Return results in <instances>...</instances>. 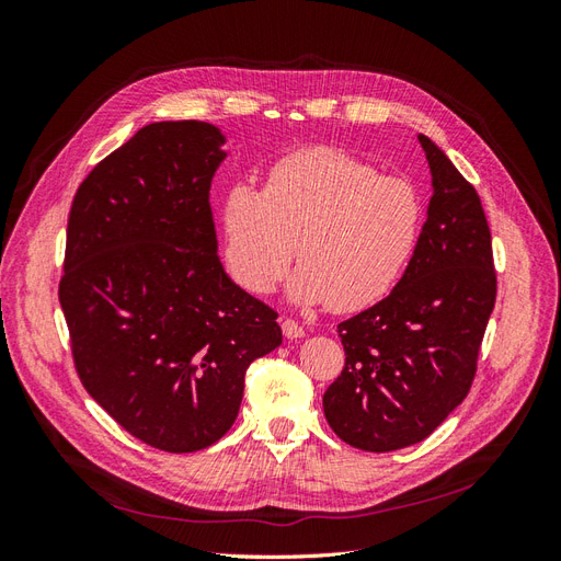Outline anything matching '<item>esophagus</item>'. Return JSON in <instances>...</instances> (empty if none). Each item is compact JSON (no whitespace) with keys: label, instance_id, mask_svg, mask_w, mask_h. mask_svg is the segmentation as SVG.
Here are the masks:
<instances>
[{"label":"esophagus","instance_id":"34e87169","mask_svg":"<svg viewBox=\"0 0 561 561\" xmlns=\"http://www.w3.org/2000/svg\"><path fill=\"white\" fill-rule=\"evenodd\" d=\"M280 328H283V334H285V339H301L304 334V328L299 325V322H295V320H290V318H285L283 322H280Z\"/></svg>","mask_w":561,"mask_h":561}]
</instances>
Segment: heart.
Segmentation results:
<instances>
[{"instance_id": "obj_1", "label": "heart", "mask_w": 561, "mask_h": 561, "mask_svg": "<svg viewBox=\"0 0 561 561\" xmlns=\"http://www.w3.org/2000/svg\"><path fill=\"white\" fill-rule=\"evenodd\" d=\"M423 203L402 178L332 147L299 149L268 168L264 192L236 182L222 203V257L252 295H268L295 257L287 295L360 311L393 290L421 239Z\"/></svg>"}]
</instances>
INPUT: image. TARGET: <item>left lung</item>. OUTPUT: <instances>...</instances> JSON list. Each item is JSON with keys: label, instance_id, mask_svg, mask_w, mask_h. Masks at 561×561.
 Here are the masks:
<instances>
[{"label": "left lung", "instance_id": "1", "mask_svg": "<svg viewBox=\"0 0 561 561\" xmlns=\"http://www.w3.org/2000/svg\"><path fill=\"white\" fill-rule=\"evenodd\" d=\"M428 217L386 299L344 320L346 367L322 396L330 428L365 451L426 439L468 396L496 301L491 233L474 186L426 135Z\"/></svg>", "mask_w": 561, "mask_h": 561}]
</instances>
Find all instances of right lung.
I'll list each match as a JSON object with an SVG mask.
<instances>
[{
	"mask_svg": "<svg viewBox=\"0 0 561 561\" xmlns=\"http://www.w3.org/2000/svg\"><path fill=\"white\" fill-rule=\"evenodd\" d=\"M225 142L206 122L149 124L93 168L67 219L58 295L79 379L118 426L171 454L215 445L250 363L283 342L278 313L217 257Z\"/></svg>",
	"mask_w": 561,
	"mask_h": 561,
	"instance_id": "add662e5",
	"label": "right lung"
}]
</instances>
